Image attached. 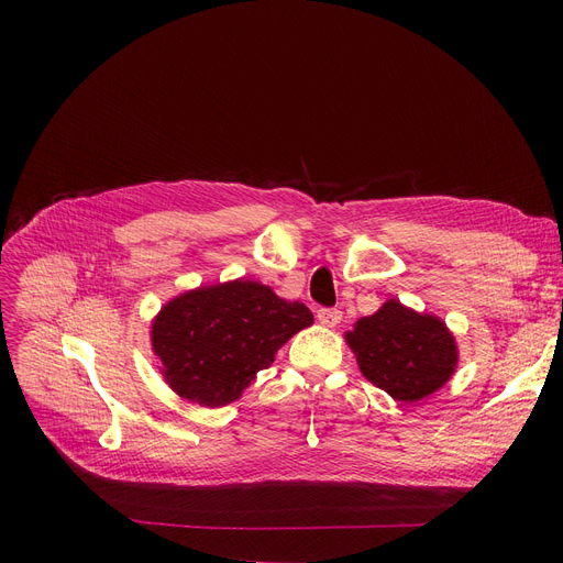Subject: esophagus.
Masks as SVG:
<instances>
[{
  "label": "esophagus",
  "mask_w": 563,
  "mask_h": 563,
  "mask_svg": "<svg viewBox=\"0 0 563 563\" xmlns=\"http://www.w3.org/2000/svg\"><path fill=\"white\" fill-rule=\"evenodd\" d=\"M317 319H319L321 327L333 329V327H338L340 319H342V310H338V308H319L317 310Z\"/></svg>",
  "instance_id": "34e87169"
}]
</instances>
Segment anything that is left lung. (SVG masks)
Listing matches in <instances>:
<instances>
[{
  "label": "left lung",
  "instance_id": "left-lung-1",
  "mask_svg": "<svg viewBox=\"0 0 563 563\" xmlns=\"http://www.w3.org/2000/svg\"><path fill=\"white\" fill-rule=\"evenodd\" d=\"M363 376L393 399L412 404L440 390L459 363L454 335L433 314L390 299L346 333Z\"/></svg>",
  "mask_w": 563,
  "mask_h": 563
}]
</instances>
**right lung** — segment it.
<instances>
[{
  "label": "right lung",
  "mask_w": 563,
  "mask_h": 563,
  "mask_svg": "<svg viewBox=\"0 0 563 563\" xmlns=\"http://www.w3.org/2000/svg\"><path fill=\"white\" fill-rule=\"evenodd\" d=\"M310 323L303 303L240 278L168 301L153 321L151 340L173 393L219 408L240 399L276 351Z\"/></svg>",
  "instance_id": "obj_1"
}]
</instances>
